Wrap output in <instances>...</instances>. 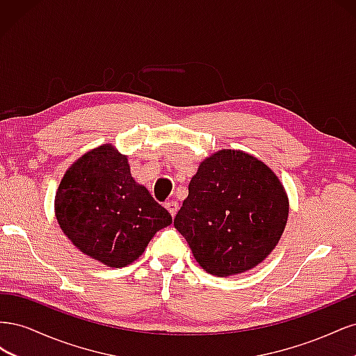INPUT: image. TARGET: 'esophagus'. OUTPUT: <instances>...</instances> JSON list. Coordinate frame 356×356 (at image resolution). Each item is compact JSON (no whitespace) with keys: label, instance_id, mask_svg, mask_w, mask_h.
I'll use <instances>...</instances> for the list:
<instances>
[{"label":"esophagus","instance_id":"obj_1","mask_svg":"<svg viewBox=\"0 0 356 356\" xmlns=\"http://www.w3.org/2000/svg\"><path fill=\"white\" fill-rule=\"evenodd\" d=\"M165 207H166V209L170 212L172 217H175L178 209H179V204H178L177 200H169V202H166Z\"/></svg>","mask_w":356,"mask_h":356}]
</instances>
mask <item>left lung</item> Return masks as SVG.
<instances>
[{"mask_svg":"<svg viewBox=\"0 0 356 356\" xmlns=\"http://www.w3.org/2000/svg\"><path fill=\"white\" fill-rule=\"evenodd\" d=\"M289 203L281 181L261 160L220 149L191 178L174 225L208 273L232 276L268 257L284 233Z\"/></svg>","mask_w":356,"mask_h":356,"instance_id":"left-lung-1","label":"left lung"}]
</instances>
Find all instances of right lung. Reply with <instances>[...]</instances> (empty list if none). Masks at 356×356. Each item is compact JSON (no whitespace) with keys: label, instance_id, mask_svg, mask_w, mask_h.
I'll list each match as a JSON object with an SVG mask.
<instances>
[{"label":"right lung","instance_id":"right-lung-1","mask_svg":"<svg viewBox=\"0 0 356 356\" xmlns=\"http://www.w3.org/2000/svg\"><path fill=\"white\" fill-rule=\"evenodd\" d=\"M55 212L62 232L83 254L115 268L134 263L172 222L111 144L74 161L56 191Z\"/></svg>","mask_w":356,"mask_h":356}]
</instances>
